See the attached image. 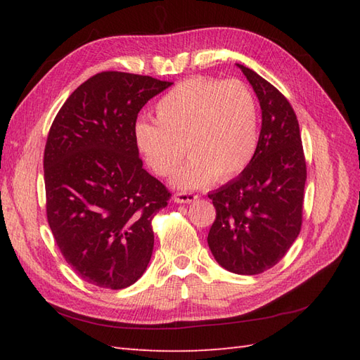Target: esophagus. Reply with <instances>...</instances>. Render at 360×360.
I'll list each match as a JSON object with an SVG mask.
<instances>
[{
    "instance_id": "obj_1",
    "label": "esophagus",
    "mask_w": 360,
    "mask_h": 360,
    "mask_svg": "<svg viewBox=\"0 0 360 360\" xmlns=\"http://www.w3.org/2000/svg\"><path fill=\"white\" fill-rule=\"evenodd\" d=\"M198 198V195L195 193H187V192H178L173 195V200L174 202L178 204H188V202H193Z\"/></svg>"
}]
</instances>
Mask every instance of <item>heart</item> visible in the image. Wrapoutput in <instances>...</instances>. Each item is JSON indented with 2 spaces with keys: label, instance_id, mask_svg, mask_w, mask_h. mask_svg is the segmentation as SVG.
<instances>
[{
  "label": "heart",
  "instance_id": "heart-1",
  "mask_svg": "<svg viewBox=\"0 0 360 360\" xmlns=\"http://www.w3.org/2000/svg\"><path fill=\"white\" fill-rule=\"evenodd\" d=\"M156 122L141 119L133 127L137 151L158 176H174V186L196 188L213 179L238 176L258 145V105L241 80L193 77L172 88L155 106Z\"/></svg>",
  "mask_w": 360,
  "mask_h": 360
}]
</instances>
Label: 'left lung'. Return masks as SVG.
<instances>
[{"label": "left lung", "instance_id": "1", "mask_svg": "<svg viewBox=\"0 0 360 360\" xmlns=\"http://www.w3.org/2000/svg\"><path fill=\"white\" fill-rule=\"evenodd\" d=\"M236 66L258 97L262 131L238 178L209 193L217 218L207 243L224 269L255 275L277 264L300 233L307 160L288 98L255 71Z\"/></svg>", "mask_w": 360, "mask_h": 360}]
</instances>
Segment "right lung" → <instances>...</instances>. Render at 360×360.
<instances>
[{
    "instance_id": "obj_1",
    "label": "right lung",
    "mask_w": 360,
    "mask_h": 360,
    "mask_svg": "<svg viewBox=\"0 0 360 360\" xmlns=\"http://www.w3.org/2000/svg\"><path fill=\"white\" fill-rule=\"evenodd\" d=\"M172 85L98 72L52 122L43 159L46 215L68 264L94 286H131L150 263L151 219L172 195L142 167L133 127L142 106Z\"/></svg>"
}]
</instances>
